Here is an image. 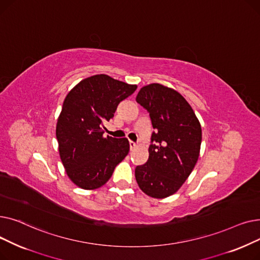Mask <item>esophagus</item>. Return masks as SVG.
Instances as JSON below:
<instances>
[{"label":"esophagus","mask_w":260,"mask_h":260,"mask_svg":"<svg viewBox=\"0 0 260 260\" xmlns=\"http://www.w3.org/2000/svg\"><path fill=\"white\" fill-rule=\"evenodd\" d=\"M136 147V143L134 141H129V148L134 149Z\"/></svg>","instance_id":"34e87169"}]
</instances>
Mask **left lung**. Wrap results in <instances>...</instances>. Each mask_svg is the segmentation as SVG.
<instances>
[{
	"label": "left lung",
	"mask_w": 260,
	"mask_h": 260,
	"mask_svg": "<svg viewBox=\"0 0 260 260\" xmlns=\"http://www.w3.org/2000/svg\"><path fill=\"white\" fill-rule=\"evenodd\" d=\"M136 101L149 113L155 129L147 161L135 170L136 180L147 196L167 198L182 186L196 166L200 122L178 91L159 83L143 86Z\"/></svg>",
	"instance_id": "8db88e82"
}]
</instances>
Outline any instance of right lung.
Listing matches in <instances>:
<instances>
[{
  "instance_id": "add662e5",
  "label": "right lung",
  "mask_w": 260,
  "mask_h": 260,
  "mask_svg": "<svg viewBox=\"0 0 260 260\" xmlns=\"http://www.w3.org/2000/svg\"><path fill=\"white\" fill-rule=\"evenodd\" d=\"M137 88L107 75L80 81L67 93L58 118L59 154L70 179L83 189H95L111 178L129 151L126 138L104 137L120 102Z\"/></svg>"
}]
</instances>
